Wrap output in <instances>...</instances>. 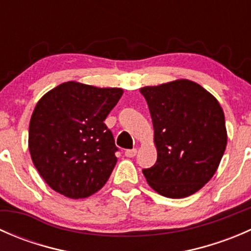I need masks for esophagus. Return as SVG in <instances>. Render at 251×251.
<instances>
[{
	"instance_id": "1",
	"label": "esophagus",
	"mask_w": 251,
	"mask_h": 251,
	"mask_svg": "<svg viewBox=\"0 0 251 251\" xmlns=\"http://www.w3.org/2000/svg\"><path fill=\"white\" fill-rule=\"evenodd\" d=\"M137 154V149H127V151H125V156H127V158H133V156Z\"/></svg>"
}]
</instances>
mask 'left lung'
I'll return each mask as SVG.
<instances>
[{
    "label": "left lung",
    "instance_id": "obj_1",
    "mask_svg": "<svg viewBox=\"0 0 251 251\" xmlns=\"http://www.w3.org/2000/svg\"><path fill=\"white\" fill-rule=\"evenodd\" d=\"M158 158L143 175L168 198L198 192L216 173L227 144L225 114L216 98L193 81L147 86Z\"/></svg>",
    "mask_w": 251,
    "mask_h": 251
}]
</instances>
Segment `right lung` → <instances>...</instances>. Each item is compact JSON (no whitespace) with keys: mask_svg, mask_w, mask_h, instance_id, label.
<instances>
[{"mask_svg":"<svg viewBox=\"0 0 251 251\" xmlns=\"http://www.w3.org/2000/svg\"><path fill=\"white\" fill-rule=\"evenodd\" d=\"M69 81L37 102L29 125V151L45 182L73 199L87 198L109 178L118 158L105 118L123 96Z\"/></svg>","mask_w":251,"mask_h":251,"instance_id":"add662e5","label":"right lung"}]
</instances>
